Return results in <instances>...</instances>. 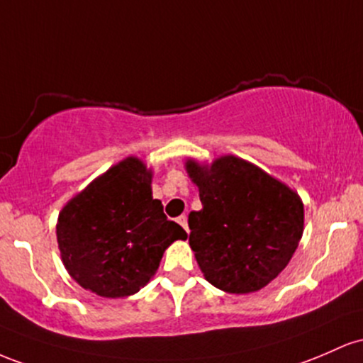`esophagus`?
Returning a JSON list of instances; mask_svg holds the SVG:
<instances>
[{"label":"esophagus","instance_id":"obj_1","mask_svg":"<svg viewBox=\"0 0 363 363\" xmlns=\"http://www.w3.org/2000/svg\"><path fill=\"white\" fill-rule=\"evenodd\" d=\"M177 223H178V225H180V226L183 228V230H185V231H189V223H186V216H185V214H182L180 218L177 219Z\"/></svg>","mask_w":363,"mask_h":363}]
</instances>
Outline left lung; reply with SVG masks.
I'll list each match as a JSON object with an SVG mask.
<instances>
[{
  "label": "left lung",
  "mask_w": 363,
  "mask_h": 363,
  "mask_svg": "<svg viewBox=\"0 0 363 363\" xmlns=\"http://www.w3.org/2000/svg\"><path fill=\"white\" fill-rule=\"evenodd\" d=\"M202 209L189 214L190 248L203 278L219 290H262L288 266L303 235V202L295 190L242 157L211 164L186 160Z\"/></svg>",
  "instance_id": "left-lung-1"
}]
</instances>
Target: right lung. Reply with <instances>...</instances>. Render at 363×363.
Returning a JSON list of instances; mask_svg holds the SVG:
<instances>
[{
  "label": "right lung",
  "instance_id": "1",
  "mask_svg": "<svg viewBox=\"0 0 363 363\" xmlns=\"http://www.w3.org/2000/svg\"><path fill=\"white\" fill-rule=\"evenodd\" d=\"M152 169L125 157L60 211L56 240L65 269L84 290L123 298L152 279L162 254L186 231L152 197Z\"/></svg>",
  "mask_w": 363,
  "mask_h": 363
}]
</instances>
